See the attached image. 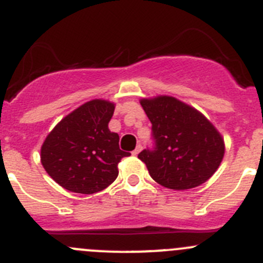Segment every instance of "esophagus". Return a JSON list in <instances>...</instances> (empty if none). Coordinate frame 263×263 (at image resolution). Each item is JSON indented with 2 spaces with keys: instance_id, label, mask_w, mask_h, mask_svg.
<instances>
[{
  "instance_id": "obj_1",
  "label": "esophagus",
  "mask_w": 263,
  "mask_h": 263,
  "mask_svg": "<svg viewBox=\"0 0 263 263\" xmlns=\"http://www.w3.org/2000/svg\"><path fill=\"white\" fill-rule=\"evenodd\" d=\"M141 150H142V146H141V145H137L136 149H135L134 152H132V155H139V153L141 152Z\"/></svg>"
}]
</instances>
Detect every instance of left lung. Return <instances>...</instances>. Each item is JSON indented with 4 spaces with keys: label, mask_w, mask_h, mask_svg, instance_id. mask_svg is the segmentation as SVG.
Here are the masks:
<instances>
[{
    "label": "left lung",
    "mask_w": 263,
    "mask_h": 263,
    "mask_svg": "<svg viewBox=\"0 0 263 263\" xmlns=\"http://www.w3.org/2000/svg\"><path fill=\"white\" fill-rule=\"evenodd\" d=\"M140 104L152 122L154 147L142 150L139 159L153 180L172 190H187L210 180L225 154L216 127L172 96L141 99Z\"/></svg>",
    "instance_id": "1"
}]
</instances>
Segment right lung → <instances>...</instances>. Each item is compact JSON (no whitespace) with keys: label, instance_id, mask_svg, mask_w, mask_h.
<instances>
[{"label":"right lung","instance_id":"add662e5","mask_svg":"<svg viewBox=\"0 0 263 263\" xmlns=\"http://www.w3.org/2000/svg\"><path fill=\"white\" fill-rule=\"evenodd\" d=\"M113 103L101 99L85 103L64 117L41 147V163L55 182L67 190L93 194L118 176V163L131 155L119 149V136L108 124Z\"/></svg>","mask_w":263,"mask_h":263}]
</instances>
